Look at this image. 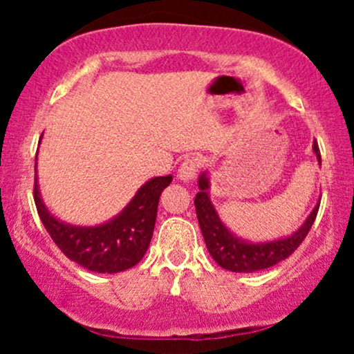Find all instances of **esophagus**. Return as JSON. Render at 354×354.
<instances>
[{
	"label": "esophagus",
	"mask_w": 354,
	"mask_h": 354,
	"mask_svg": "<svg viewBox=\"0 0 354 354\" xmlns=\"http://www.w3.org/2000/svg\"><path fill=\"white\" fill-rule=\"evenodd\" d=\"M201 166H203L201 160L198 156L186 158V160L183 161L180 166V180H183V181L193 180V178L198 174V171H200Z\"/></svg>",
	"instance_id": "1"
}]
</instances>
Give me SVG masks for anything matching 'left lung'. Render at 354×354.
Listing matches in <instances>:
<instances>
[{"label": "left lung", "mask_w": 354, "mask_h": 354, "mask_svg": "<svg viewBox=\"0 0 354 354\" xmlns=\"http://www.w3.org/2000/svg\"><path fill=\"white\" fill-rule=\"evenodd\" d=\"M313 149H315L316 158H318L321 163L318 145H313ZM198 185H200V193L194 198V208H196L198 223H200L206 248H208L209 254L213 256V259L219 266L228 271H233V273H253V271L266 270V268L278 265L283 259L290 258L304 241L306 234L310 233L319 209L318 203L306 221H304V225L296 231L293 236L278 239V241L253 245V243H246L236 238L223 225L216 209L211 205L208 193H206L209 183L205 174H201Z\"/></svg>", "instance_id": "left-lung-1"}]
</instances>
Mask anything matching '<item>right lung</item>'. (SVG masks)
<instances>
[{"mask_svg":"<svg viewBox=\"0 0 354 354\" xmlns=\"http://www.w3.org/2000/svg\"><path fill=\"white\" fill-rule=\"evenodd\" d=\"M173 176H160L141 186L123 213L106 225L76 228L59 223L44 208L35 176V205L44 228L61 253L95 273H120L141 261L156 223L161 191Z\"/></svg>","mask_w":354,"mask_h":354,"instance_id":"add662e5","label":"right lung"}]
</instances>
